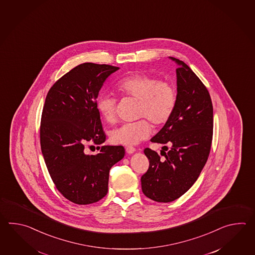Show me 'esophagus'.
I'll return each mask as SVG.
<instances>
[{
  "instance_id": "34e87169",
  "label": "esophagus",
  "mask_w": 255,
  "mask_h": 255,
  "mask_svg": "<svg viewBox=\"0 0 255 255\" xmlns=\"http://www.w3.org/2000/svg\"><path fill=\"white\" fill-rule=\"evenodd\" d=\"M126 151H127V153H128V154H132V153H134L135 151V148L134 146H127L126 147Z\"/></svg>"
}]
</instances>
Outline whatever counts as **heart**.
Returning a JSON list of instances; mask_svg holds the SVG:
<instances>
[{
	"instance_id": "b5f03b06",
	"label": "heart",
	"mask_w": 255,
	"mask_h": 255,
	"mask_svg": "<svg viewBox=\"0 0 255 255\" xmlns=\"http://www.w3.org/2000/svg\"><path fill=\"white\" fill-rule=\"evenodd\" d=\"M117 90L123 98L138 100L135 122L125 123L110 132V140L117 145H135L146 139L151 133V125L158 128L165 125L172 117L177 104V91L170 82L159 80L148 74H133L122 78ZM100 116L106 122L116 119L117 100L109 95H100L96 102ZM146 120H145L144 119Z\"/></svg>"
}]
</instances>
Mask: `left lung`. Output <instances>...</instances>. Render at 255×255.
Listing matches in <instances>:
<instances>
[{"instance_id": "8db88e82", "label": "left lung", "mask_w": 255, "mask_h": 255, "mask_svg": "<svg viewBox=\"0 0 255 255\" xmlns=\"http://www.w3.org/2000/svg\"><path fill=\"white\" fill-rule=\"evenodd\" d=\"M177 72V104L173 115L151 142L160 143L163 158L148 147L144 153L149 167L141 187L152 201L170 202L190 190L204 168L211 151L213 108L210 93L184 62L174 57Z\"/></svg>"}]
</instances>
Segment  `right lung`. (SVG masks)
<instances>
[{
    "mask_svg": "<svg viewBox=\"0 0 255 255\" xmlns=\"http://www.w3.org/2000/svg\"><path fill=\"white\" fill-rule=\"evenodd\" d=\"M119 69L94 63L77 65L54 83L45 98L40 125L43 158L55 188L76 204L103 199L110 168L125 156L122 146H102L97 155L84 152L87 142L106 141L96 102L104 82Z\"/></svg>",
    "mask_w": 255,
    "mask_h": 255,
    "instance_id": "obj_1",
    "label": "right lung"
}]
</instances>
